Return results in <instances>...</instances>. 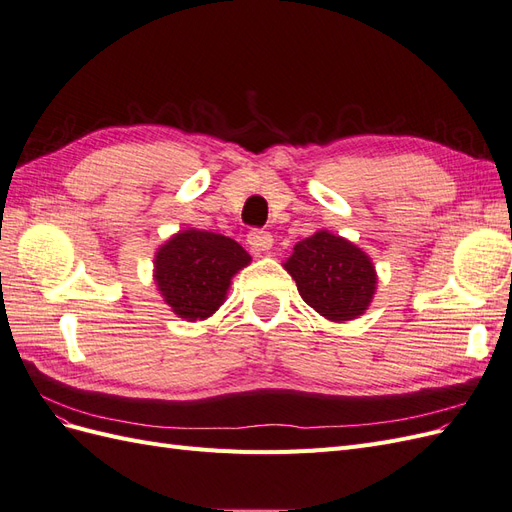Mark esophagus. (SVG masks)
Segmentation results:
<instances>
[{
	"label": "esophagus",
	"mask_w": 512,
	"mask_h": 512,
	"mask_svg": "<svg viewBox=\"0 0 512 512\" xmlns=\"http://www.w3.org/2000/svg\"><path fill=\"white\" fill-rule=\"evenodd\" d=\"M247 243H250V247L256 254H269V250L273 247V237L267 230H252L250 235H247Z\"/></svg>",
	"instance_id": "34e87169"
}]
</instances>
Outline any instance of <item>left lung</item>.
<instances>
[{"instance_id":"8db88e82","label":"left lung","mask_w":512,"mask_h":512,"mask_svg":"<svg viewBox=\"0 0 512 512\" xmlns=\"http://www.w3.org/2000/svg\"><path fill=\"white\" fill-rule=\"evenodd\" d=\"M284 269L297 282L303 301L331 322L363 316L378 288L371 258L327 228L294 245Z\"/></svg>"}]
</instances>
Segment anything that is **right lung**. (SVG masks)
Listing matches in <instances>:
<instances>
[{"label": "right lung", "instance_id": "1", "mask_svg": "<svg viewBox=\"0 0 512 512\" xmlns=\"http://www.w3.org/2000/svg\"><path fill=\"white\" fill-rule=\"evenodd\" d=\"M252 256L230 237L185 228L166 239L153 256V282L175 316L196 322L224 305L232 277Z\"/></svg>", "mask_w": 512, "mask_h": 512}]
</instances>
